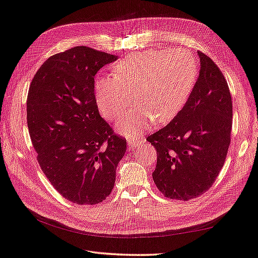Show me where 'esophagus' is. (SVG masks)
<instances>
[{
	"label": "esophagus",
	"mask_w": 258,
	"mask_h": 258,
	"mask_svg": "<svg viewBox=\"0 0 258 258\" xmlns=\"http://www.w3.org/2000/svg\"><path fill=\"white\" fill-rule=\"evenodd\" d=\"M139 145H140V143H139L138 140H134V139H129L128 140V146L131 149H136Z\"/></svg>",
	"instance_id": "obj_1"
}]
</instances>
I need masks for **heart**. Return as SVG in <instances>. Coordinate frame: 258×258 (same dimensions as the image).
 <instances>
[{
    "label": "heart",
    "mask_w": 258,
    "mask_h": 258,
    "mask_svg": "<svg viewBox=\"0 0 258 258\" xmlns=\"http://www.w3.org/2000/svg\"><path fill=\"white\" fill-rule=\"evenodd\" d=\"M198 77V62L182 50H148L121 59L113 76L95 82L97 108L114 120L128 108L131 94L137 106L122 116L116 130L127 139H138L153 121L163 123L175 117L190 96Z\"/></svg>",
    "instance_id": "b5f03b06"
}]
</instances>
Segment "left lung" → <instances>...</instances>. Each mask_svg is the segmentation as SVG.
I'll return each mask as SVG.
<instances>
[{"label": "left lung", "mask_w": 258, "mask_h": 258, "mask_svg": "<svg viewBox=\"0 0 258 258\" xmlns=\"http://www.w3.org/2000/svg\"><path fill=\"white\" fill-rule=\"evenodd\" d=\"M200 74L182 109L148 137L157 151L153 180L165 197L198 198L215 182L230 145L232 102L217 65L198 51Z\"/></svg>", "instance_id": "left-lung-1"}]
</instances>
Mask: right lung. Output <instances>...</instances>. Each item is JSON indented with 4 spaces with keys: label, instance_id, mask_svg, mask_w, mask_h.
<instances>
[{
    "label": "right lung",
    "instance_id": "add662e5",
    "mask_svg": "<svg viewBox=\"0 0 258 258\" xmlns=\"http://www.w3.org/2000/svg\"><path fill=\"white\" fill-rule=\"evenodd\" d=\"M118 58L75 46L44 61L31 81L27 122L41 169L66 200L101 203L112 192L127 142L100 116L94 77Z\"/></svg>",
    "mask_w": 258,
    "mask_h": 258
}]
</instances>
